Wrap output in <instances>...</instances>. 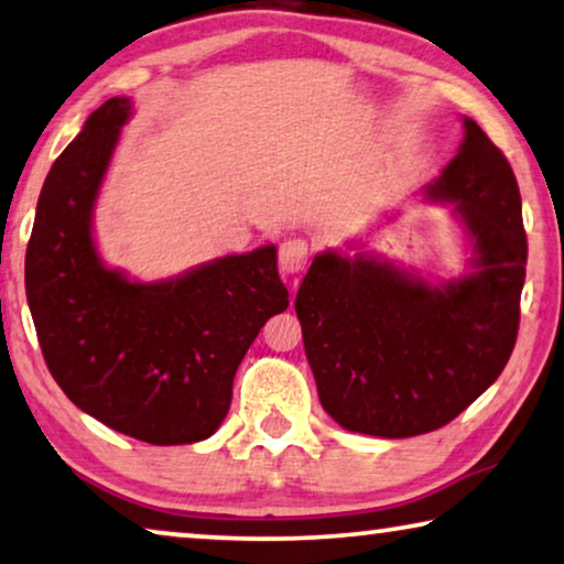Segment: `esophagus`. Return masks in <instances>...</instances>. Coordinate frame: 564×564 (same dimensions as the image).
<instances>
[{"mask_svg":"<svg viewBox=\"0 0 564 564\" xmlns=\"http://www.w3.org/2000/svg\"><path fill=\"white\" fill-rule=\"evenodd\" d=\"M310 247L305 239H288L280 247V269L284 274H297L307 264Z\"/></svg>","mask_w":564,"mask_h":564,"instance_id":"esophagus-1","label":"esophagus"}]
</instances>
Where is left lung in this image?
Masks as SVG:
<instances>
[{"mask_svg":"<svg viewBox=\"0 0 564 564\" xmlns=\"http://www.w3.org/2000/svg\"><path fill=\"white\" fill-rule=\"evenodd\" d=\"M460 150L427 198L451 203L473 257L430 284L364 254L323 251L295 300L323 410L350 432L414 437L443 427L499 379L527 276L521 195L503 152L463 119Z\"/></svg>","mask_w":564,"mask_h":564,"instance_id":"obj_1","label":"left lung"}]
</instances>
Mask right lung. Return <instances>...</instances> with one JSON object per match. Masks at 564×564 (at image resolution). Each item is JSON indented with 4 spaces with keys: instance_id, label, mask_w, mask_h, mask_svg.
Segmentation results:
<instances>
[{
    "instance_id": "1",
    "label": "right lung",
    "mask_w": 564,
    "mask_h": 564,
    "mask_svg": "<svg viewBox=\"0 0 564 564\" xmlns=\"http://www.w3.org/2000/svg\"><path fill=\"white\" fill-rule=\"evenodd\" d=\"M129 117L132 99L113 96L53 162L24 290L47 369L78 410L150 445L198 443L221 427L243 354L290 295L272 243L160 282L101 262L94 206Z\"/></svg>"
}]
</instances>
